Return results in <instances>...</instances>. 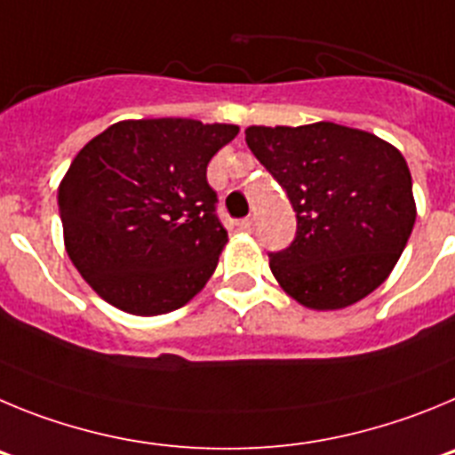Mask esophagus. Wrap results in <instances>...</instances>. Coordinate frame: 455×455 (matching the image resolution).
I'll list each match as a JSON object with an SVG mask.
<instances>
[{"label": "esophagus", "mask_w": 455, "mask_h": 455, "mask_svg": "<svg viewBox=\"0 0 455 455\" xmlns=\"http://www.w3.org/2000/svg\"><path fill=\"white\" fill-rule=\"evenodd\" d=\"M237 227L243 228V231L251 233V231H253V218H244V220H240V222H237Z\"/></svg>", "instance_id": "obj_1"}]
</instances>
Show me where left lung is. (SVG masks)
I'll return each instance as SVG.
<instances>
[{"mask_svg": "<svg viewBox=\"0 0 455 455\" xmlns=\"http://www.w3.org/2000/svg\"><path fill=\"white\" fill-rule=\"evenodd\" d=\"M244 136L297 212L294 243L269 256L281 290L310 310L347 308L374 292L417 218L401 151L335 122L249 126Z\"/></svg>", "mask_w": 455, "mask_h": 455, "instance_id": "obj_1", "label": "left lung"}]
</instances>
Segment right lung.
Returning <instances> with one entry per match:
<instances>
[{
	"mask_svg": "<svg viewBox=\"0 0 455 455\" xmlns=\"http://www.w3.org/2000/svg\"><path fill=\"white\" fill-rule=\"evenodd\" d=\"M235 124L122 120L79 151L59 183L69 260L110 306L154 317L197 297L228 233L206 167Z\"/></svg>",
	"mask_w": 455,
	"mask_h": 455,
	"instance_id": "1",
	"label": "right lung"
}]
</instances>
